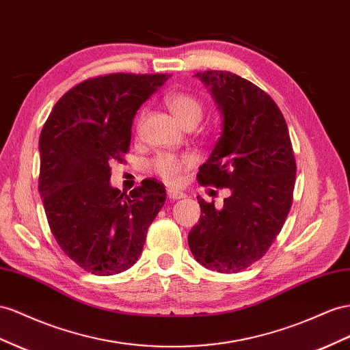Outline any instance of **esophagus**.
<instances>
[{
  "instance_id": "34e87169",
  "label": "esophagus",
  "mask_w": 350,
  "mask_h": 350,
  "mask_svg": "<svg viewBox=\"0 0 350 350\" xmlns=\"http://www.w3.org/2000/svg\"><path fill=\"white\" fill-rule=\"evenodd\" d=\"M167 197L171 198V200H178V198H184L185 194L183 191L175 190V188H167Z\"/></svg>"
}]
</instances>
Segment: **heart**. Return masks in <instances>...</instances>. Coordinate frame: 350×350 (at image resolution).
<instances>
[{"label": "heart", "mask_w": 350, "mask_h": 350, "mask_svg": "<svg viewBox=\"0 0 350 350\" xmlns=\"http://www.w3.org/2000/svg\"><path fill=\"white\" fill-rule=\"evenodd\" d=\"M166 105L174 113L176 120L184 128L198 124L203 118V105L200 100L185 92H174L166 97ZM146 110L139 113V122L144 119ZM194 165L193 157H176L174 154H160L152 162V169L156 175L166 183L176 184L183 179L184 171Z\"/></svg>", "instance_id": "b5f03b06"}]
</instances>
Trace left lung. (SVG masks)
Wrapping results in <instances>:
<instances>
[{
	"mask_svg": "<svg viewBox=\"0 0 350 350\" xmlns=\"http://www.w3.org/2000/svg\"><path fill=\"white\" fill-rule=\"evenodd\" d=\"M222 116V132L197 174L200 185L230 188L221 209L197 197L202 216L188 234L198 263L239 272L277 239L293 203L296 160L288 128L268 94L239 75L198 72Z\"/></svg>",
	"mask_w": 350,
	"mask_h": 350,
	"instance_id": "obj_1",
	"label": "left lung"
}]
</instances>
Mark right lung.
<instances>
[{
    "label": "right lung",
    "mask_w": 350,
    "mask_h": 350,
    "mask_svg": "<svg viewBox=\"0 0 350 350\" xmlns=\"http://www.w3.org/2000/svg\"><path fill=\"white\" fill-rule=\"evenodd\" d=\"M171 75L111 73L91 78L55 103L40 137V194L62 250L96 275L138 260L166 193L144 179L129 194L110 185L113 160L131 144L137 110Z\"/></svg>",
    "instance_id": "add662e5"
}]
</instances>
